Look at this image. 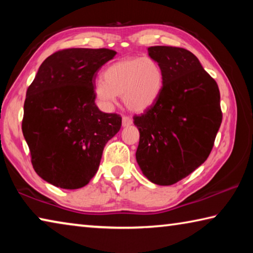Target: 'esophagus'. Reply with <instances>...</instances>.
Here are the masks:
<instances>
[{
  "mask_svg": "<svg viewBox=\"0 0 253 253\" xmlns=\"http://www.w3.org/2000/svg\"><path fill=\"white\" fill-rule=\"evenodd\" d=\"M122 124L124 127H127V126H130L132 124V119L128 116H124L122 119Z\"/></svg>",
  "mask_w": 253,
  "mask_h": 253,
  "instance_id": "esophagus-1",
  "label": "esophagus"
}]
</instances>
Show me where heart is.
Returning a JSON list of instances; mask_svg holds the SVG:
<instances>
[{"label":"heart","mask_w":253,"mask_h":253,"mask_svg":"<svg viewBox=\"0 0 253 253\" xmlns=\"http://www.w3.org/2000/svg\"><path fill=\"white\" fill-rule=\"evenodd\" d=\"M164 84V72L152 58H125L110 65L104 72V81L95 85V96L109 108L123 96L128 109L142 113L152 107L160 97Z\"/></svg>","instance_id":"heart-1"}]
</instances>
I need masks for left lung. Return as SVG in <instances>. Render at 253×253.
<instances>
[{
    "mask_svg": "<svg viewBox=\"0 0 253 253\" xmlns=\"http://www.w3.org/2000/svg\"><path fill=\"white\" fill-rule=\"evenodd\" d=\"M160 63L164 84L158 99L134 116L139 130L136 161L157 185H172L207 161L222 123L219 87L190 51L148 48Z\"/></svg>",
    "mask_w": 253,
    "mask_h": 253,
    "instance_id": "left-lung-1",
    "label": "left lung"
}]
</instances>
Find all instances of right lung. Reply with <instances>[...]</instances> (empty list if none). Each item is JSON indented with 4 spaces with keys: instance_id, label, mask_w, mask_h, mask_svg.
I'll use <instances>...</instances> for the list:
<instances>
[{
    "instance_id": "obj_1",
    "label": "right lung",
    "mask_w": 253,
    "mask_h": 253,
    "mask_svg": "<svg viewBox=\"0 0 253 253\" xmlns=\"http://www.w3.org/2000/svg\"><path fill=\"white\" fill-rule=\"evenodd\" d=\"M109 49L72 48L46 58L29 85L22 131L37 174L76 190L90 182L102 151L122 126V117L95 104L98 70L116 55Z\"/></svg>"
}]
</instances>
